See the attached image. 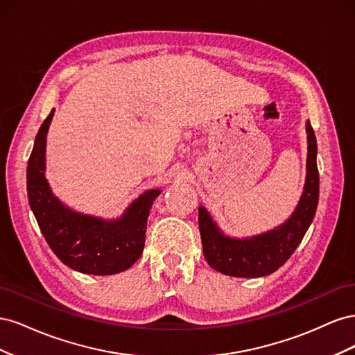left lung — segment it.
<instances>
[{
	"label": "left lung",
	"mask_w": 355,
	"mask_h": 355,
	"mask_svg": "<svg viewBox=\"0 0 355 355\" xmlns=\"http://www.w3.org/2000/svg\"><path fill=\"white\" fill-rule=\"evenodd\" d=\"M308 158L304 194L297 207L280 228L256 235L253 239L234 240L219 231L204 207H198V228L202 252L214 270L232 277H263L283 266L302 241L318 204L320 176L317 168V139L313 125L306 123Z\"/></svg>",
	"instance_id": "8db88e82"
}]
</instances>
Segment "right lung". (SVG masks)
Returning a JSON list of instances; mask_svg holds the SVG:
<instances>
[{"label": "right lung", "instance_id": "1", "mask_svg": "<svg viewBox=\"0 0 355 355\" xmlns=\"http://www.w3.org/2000/svg\"><path fill=\"white\" fill-rule=\"evenodd\" d=\"M53 114L55 110L40 127L26 170L28 200L38 227L50 249L72 270L94 275L125 271L144 252L149 210L161 191H146L132 202L123 218L112 222L63 206L51 194L44 176L46 137Z\"/></svg>", "mask_w": 355, "mask_h": 355}]
</instances>
